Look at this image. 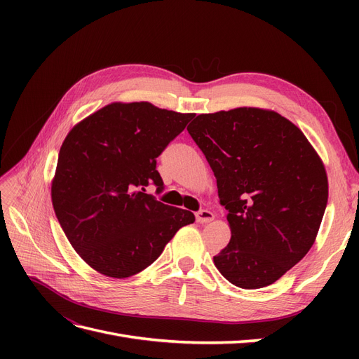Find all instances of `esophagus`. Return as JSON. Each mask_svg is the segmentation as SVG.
<instances>
[{
  "instance_id": "34e87169",
  "label": "esophagus",
  "mask_w": 359,
  "mask_h": 359,
  "mask_svg": "<svg viewBox=\"0 0 359 359\" xmlns=\"http://www.w3.org/2000/svg\"><path fill=\"white\" fill-rule=\"evenodd\" d=\"M210 211H206V210H203V208H201L199 206V210H196V217H198V220L199 222H205V220H211L212 217H210L208 215V212ZM210 215H212L210 212Z\"/></svg>"
}]
</instances>
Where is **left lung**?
<instances>
[{"mask_svg":"<svg viewBox=\"0 0 359 359\" xmlns=\"http://www.w3.org/2000/svg\"><path fill=\"white\" fill-rule=\"evenodd\" d=\"M186 126L184 115L147 102L114 103L64 140L53 210L76 253L95 271L135 276L194 222L193 212L169 201L156 169L157 157Z\"/></svg>","mask_w":359,"mask_h":359,"instance_id":"left-lung-1","label":"left lung"}]
</instances>
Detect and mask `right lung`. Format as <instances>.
I'll return each mask as SVG.
<instances>
[{"label": "right lung", "instance_id": "right-lung-1", "mask_svg": "<svg viewBox=\"0 0 359 359\" xmlns=\"http://www.w3.org/2000/svg\"><path fill=\"white\" fill-rule=\"evenodd\" d=\"M217 180L231 241L214 256L222 276L259 289L309 253L328 202V178L298 127L274 112L240 107L187 127Z\"/></svg>", "mask_w": 359, "mask_h": 359}]
</instances>
